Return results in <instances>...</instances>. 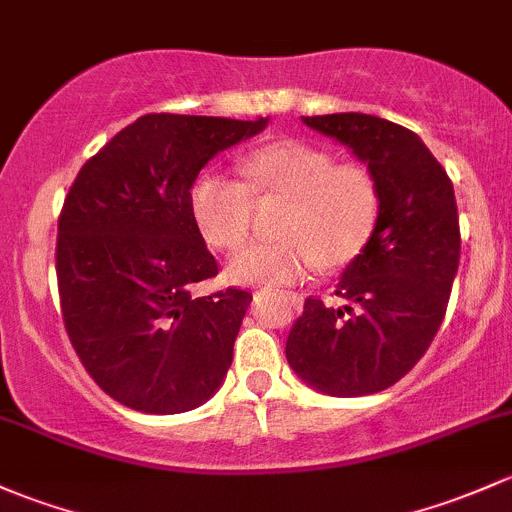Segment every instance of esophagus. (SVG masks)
Segmentation results:
<instances>
[{
  "mask_svg": "<svg viewBox=\"0 0 512 512\" xmlns=\"http://www.w3.org/2000/svg\"><path fill=\"white\" fill-rule=\"evenodd\" d=\"M289 299H294V301H297V294H292V297H289Z\"/></svg>",
  "mask_w": 512,
  "mask_h": 512,
  "instance_id": "1",
  "label": "esophagus"
}]
</instances>
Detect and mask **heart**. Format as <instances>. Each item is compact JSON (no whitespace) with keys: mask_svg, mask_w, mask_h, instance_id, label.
Segmentation results:
<instances>
[{"mask_svg":"<svg viewBox=\"0 0 512 512\" xmlns=\"http://www.w3.org/2000/svg\"><path fill=\"white\" fill-rule=\"evenodd\" d=\"M247 187L220 171H203L191 188V213L208 245L233 250L250 235L252 191L289 198L277 242L235 252L228 277L247 287H282L316 265H348L375 228L380 191L363 164L336 159L299 139L265 144L242 159Z\"/></svg>","mask_w":512,"mask_h":512,"instance_id":"b5f03b06","label":"heart"}]
</instances>
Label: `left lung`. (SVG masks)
Wrapping results in <instances>:
<instances>
[{"mask_svg":"<svg viewBox=\"0 0 512 512\" xmlns=\"http://www.w3.org/2000/svg\"><path fill=\"white\" fill-rule=\"evenodd\" d=\"M363 161L380 191L375 228L338 279L333 309L306 299L287 360L331 397L373 395L410 373L437 336L459 270L454 186L427 144L363 112L301 117Z\"/></svg>","mask_w":512,"mask_h":512,"instance_id":"left-lung-1","label":"left lung"}]
</instances>
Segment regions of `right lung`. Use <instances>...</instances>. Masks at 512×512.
<instances>
[{
  "instance_id": "right-lung-1",
  "label": "right lung",
  "mask_w": 512,
  "mask_h": 512,
  "mask_svg": "<svg viewBox=\"0 0 512 512\" xmlns=\"http://www.w3.org/2000/svg\"><path fill=\"white\" fill-rule=\"evenodd\" d=\"M267 122L144 115L78 171L58 218L63 321L90 378L120 405L179 414L223 385L252 294H191L218 274L191 188L215 154Z\"/></svg>"
}]
</instances>
